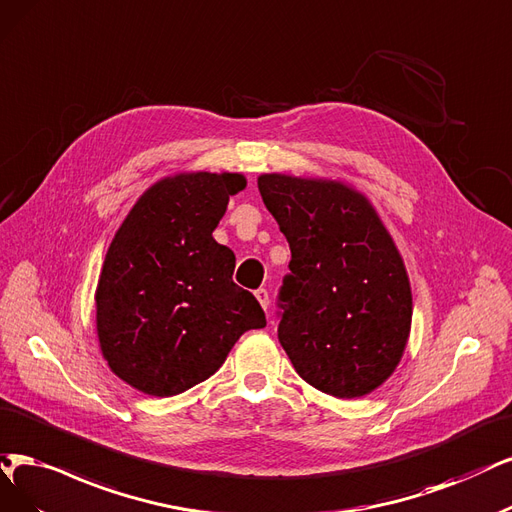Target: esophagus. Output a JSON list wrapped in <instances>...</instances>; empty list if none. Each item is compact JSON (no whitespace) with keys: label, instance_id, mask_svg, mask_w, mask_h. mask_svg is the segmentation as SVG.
Masks as SVG:
<instances>
[{"label":"esophagus","instance_id":"esophagus-1","mask_svg":"<svg viewBox=\"0 0 512 512\" xmlns=\"http://www.w3.org/2000/svg\"><path fill=\"white\" fill-rule=\"evenodd\" d=\"M255 297H257V301H259L263 310L270 308V293H268V289H257Z\"/></svg>","mask_w":512,"mask_h":512}]
</instances>
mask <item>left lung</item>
Wrapping results in <instances>:
<instances>
[{
  "label": "left lung",
  "instance_id": "left-lung-1",
  "mask_svg": "<svg viewBox=\"0 0 512 512\" xmlns=\"http://www.w3.org/2000/svg\"><path fill=\"white\" fill-rule=\"evenodd\" d=\"M291 246L278 342L295 371L337 399H361L399 367L411 331L403 257L373 204L337 179L259 175Z\"/></svg>",
  "mask_w": 512,
  "mask_h": 512
}]
</instances>
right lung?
I'll use <instances>...</instances> for the list:
<instances>
[{
	"mask_svg": "<svg viewBox=\"0 0 512 512\" xmlns=\"http://www.w3.org/2000/svg\"><path fill=\"white\" fill-rule=\"evenodd\" d=\"M240 173H179L145 189L113 236L99 276L97 335L122 382L175 396L208 380L240 335L266 327L232 280L236 257L213 238Z\"/></svg>",
	"mask_w": 512,
	"mask_h": 512,
	"instance_id": "add662e5",
	"label": "right lung"
}]
</instances>
